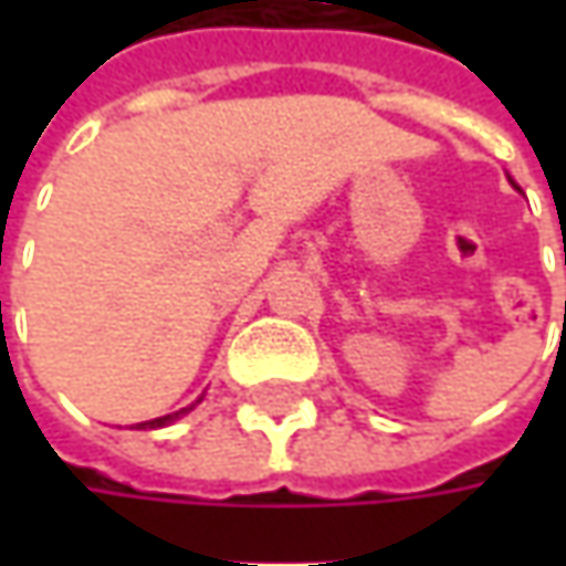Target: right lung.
I'll return each mask as SVG.
<instances>
[{
    "label": "right lung",
    "mask_w": 566,
    "mask_h": 566,
    "mask_svg": "<svg viewBox=\"0 0 566 566\" xmlns=\"http://www.w3.org/2000/svg\"><path fill=\"white\" fill-rule=\"evenodd\" d=\"M182 412H188V409H179V412H172V416H164V419H150V422H144L142 428H164V424H169L172 419H179Z\"/></svg>",
    "instance_id": "obj_1"
}]
</instances>
